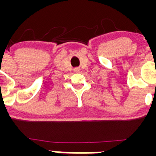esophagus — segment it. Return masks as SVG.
<instances>
[{"label": "esophagus", "mask_w": 156, "mask_h": 156, "mask_svg": "<svg viewBox=\"0 0 156 156\" xmlns=\"http://www.w3.org/2000/svg\"><path fill=\"white\" fill-rule=\"evenodd\" d=\"M75 70H76V72H79L80 69H79V68H76V69H75Z\"/></svg>", "instance_id": "34e87169"}]
</instances>
